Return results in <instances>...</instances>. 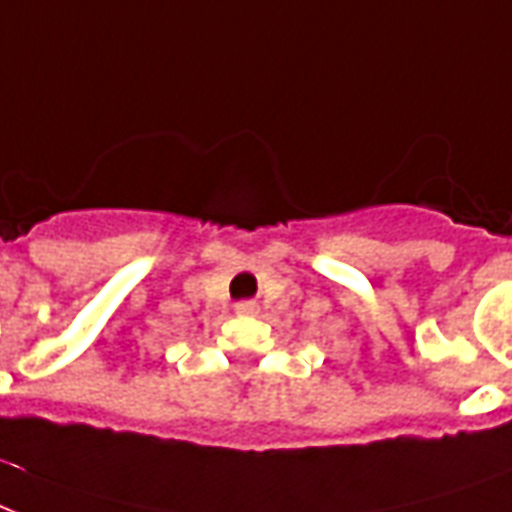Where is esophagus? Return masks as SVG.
Masks as SVG:
<instances>
[{"instance_id":"1","label":"esophagus","mask_w":512,"mask_h":512,"mask_svg":"<svg viewBox=\"0 0 512 512\" xmlns=\"http://www.w3.org/2000/svg\"><path fill=\"white\" fill-rule=\"evenodd\" d=\"M257 306L252 303V300H241V303H236V314H255Z\"/></svg>"}]
</instances>
